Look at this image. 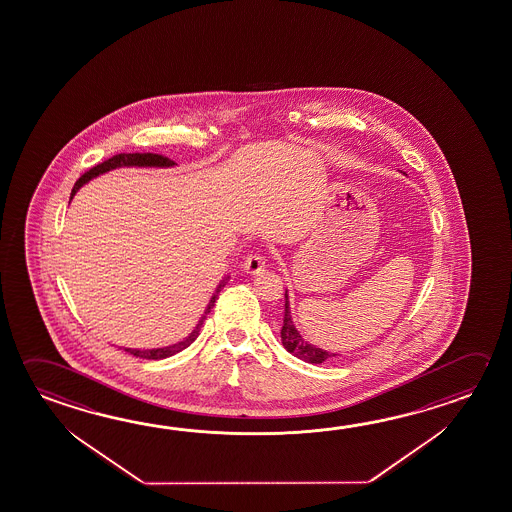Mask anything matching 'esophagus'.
<instances>
[{
	"label": "esophagus",
	"instance_id": "esophagus-1",
	"mask_svg": "<svg viewBox=\"0 0 512 512\" xmlns=\"http://www.w3.org/2000/svg\"><path fill=\"white\" fill-rule=\"evenodd\" d=\"M264 268H266V257L262 253H252L248 259L244 260L243 269L250 275H257Z\"/></svg>",
	"mask_w": 512,
	"mask_h": 512
}]
</instances>
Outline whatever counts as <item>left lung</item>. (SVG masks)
I'll use <instances>...</instances> for the list:
<instances>
[{"mask_svg":"<svg viewBox=\"0 0 512 512\" xmlns=\"http://www.w3.org/2000/svg\"><path fill=\"white\" fill-rule=\"evenodd\" d=\"M280 338H282V345L286 347L287 352H291L293 356L298 359H304L307 363H316L320 365L325 359H331L336 356L327 350L318 349L316 345H311L300 336V332L296 331L295 323L291 320V313H289V298H287L286 291V313H284V325L280 331Z\"/></svg>","mask_w":512,"mask_h":512,"instance_id":"1","label":"left lung"}]
</instances>
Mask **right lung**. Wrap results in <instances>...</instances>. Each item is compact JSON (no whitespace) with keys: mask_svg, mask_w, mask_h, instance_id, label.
<instances>
[{"mask_svg":"<svg viewBox=\"0 0 512 512\" xmlns=\"http://www.w3.org/2000/svg\"><path fill=\"white\" fill-rule=\"evenodd\" d=\"M129 165H136V167H171L174 165V162H171L169 158H165L162 154H153V153H133V154H115L113 158H109L106 162L99 163V165H95L93 169H90L88 172H84L81 178L77 180L75 183V187L72 190V198L75 196V192L81 189L82 185L86 183V181H90L91 178H95V176H99V174H104V172L111 171V169H117V167H129ZM225 286V280L219 284V287L216 289V295L212 296V300H210V304H208L207 311L205 314L210 313V309L214 307L216 304L217 295H219V291H221V287ZM203 320H205V316L199 320L198 325H196V329L190 332L189 336L185 338V340L180 341V343H174L171 347H163V349H153V350H138V349H124L129 354H133L136 358H144V359H163L169 358V356H174L176 352H181L183 349H187L192 341L198 338L199 331H201V325H203Z\"/></svg>","mask_w":512,"mask_h":512,"instance_id":"add662e5","label":"right lung"}]
</instances>
